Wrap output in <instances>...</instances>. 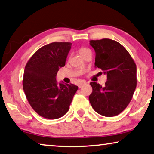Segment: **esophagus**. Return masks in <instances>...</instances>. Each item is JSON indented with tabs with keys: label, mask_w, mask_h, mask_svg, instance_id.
Returning <instances> with one entry per match:
<instances>
[{
	"label": "esophagus",
	"mask_w": 154,
	"mask_h": 154,
	"mask_svg": "<svg viewBox=\"0 0 154 154\" xmlns=\"http://www.w3.org/2000/svg\"><path fill=\"white\" fill-rule=\"evenodd\" d=\"M85 84H86V82H84V81L81 82H79V84H78V87H79L80 88H82L83 86H84Z\"/></svg>",
	"instance_id": "1"
}]
</instances>
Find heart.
<instances>
[{"label":"heart","instance_id":"1","mask_svg":"<svg viewBox=\"0 0 154 154\" xmlns=\"http://www.w3.org/2000/svg\"><path fill=\"white\" fill-rule=\"evenodd\" d=\"M86 50H87V49H86V48H82V49L80 50V53H82L83 52H84V51H86Z\"/></svg>","mask_w":154,"mask_h":154}]
</instances>
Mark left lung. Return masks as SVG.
<instances>
[{
  "instance_id": "left-lung-1",
  "label": "left lung",
  "mask_w": 154,
  "mask_h": 154,
  "mask_svg": "<svg viewBox=\"0 0 154 154\" xmlns=\"http://www.w3.org/2000/svg\"><path fill=\"white\" fill-rule=\"evenodd\" d=\"M95 51L94 65L107 75L105 86L90 82L89 101L95 111L104 116L118 115L132 99L136 87V66L124 46L110 39L90 40Z\"/></svg>"
}]
</instances>
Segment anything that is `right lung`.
Listing matches in <instances>:
<instances>
[{
	"mask_svg": "<svg viewBox=\"0 0 154 154\" xmlns=\"http://www.w3.org/2000/svg\"><path fill=\"white\" fill-rule=\"evenodd\" d=\"M70 42H53L41 47L28 61L24 71L23 90L29 104L39 115L56 119L69 109L78 86L57 83L56 75L64 67L71 48Z\"/></svg>",
	"mask_w": 154,
	"mask_h": 154,
	"instance_id": "add662e5",
	"label": "right lung"
}]
</instances>
